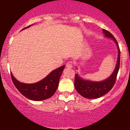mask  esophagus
Returning a JSON list of instances; mask_svg holds the SVG:
<instances>
[{
  "label": "esophagus",
  "mask_w": 130,
  "mask_h": 130,
  "mask_svg": "<svg viewBox=\"0 0 130 130\" xmlns=\"http://www.w3.org/2000/svg\"><path fill=\"white\" fill-rule=\"evenodd\" d=\"M72 63H72V61H68V62L66 63V67L67 68H72Z\"/></svg>",
  "instance_id": "1"
}]
</instances>
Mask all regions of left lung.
<instances>
[{"mask_svg":"<svg viewBox=\"0 0 130 130\" xmlns=\"http://www.w3.org/2000/svg\"><path fill=\"white\" fill-rule=\"evenodd\" d=\"M105 37L111 38L115 41L117 44L118 50V56L117 60V65L114 71L105 80L101 82H91L89 80H85L82 78L77 74H75V77L74 85L75 89L79 94L84 98L92 99V98H98L103 96L105 94L111 90L117 80V74L120 69V50L118 43L115 38L108 31L103 29Z\"/></svg>","mask_w":130,"mask_h":130,"instance_id":"8db88e82","label":"left lung"}]
</instances>
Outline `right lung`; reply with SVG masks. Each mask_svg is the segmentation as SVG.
<instances>
[{
  "mask_svg": "<svg viewBox=\"0 0 130 130\" xmlns=\"http://www.w3.org/2000/svg\"><path fill=\"white\" fill-rule=\"evenodd\" d=\"M30 25L25 27V29ZM65 65L50 72L45 78L35 83H24L15 78L11 73V78L13 84L17 90L24 96L34 101H42L52 96L57 89Z\"/></svg>",
  "mask_w": 130,
  "mask_h": 130,
  "instance_id": "right-lung-1",
  "label": "right lung"
}]
</instances>
